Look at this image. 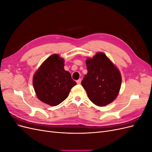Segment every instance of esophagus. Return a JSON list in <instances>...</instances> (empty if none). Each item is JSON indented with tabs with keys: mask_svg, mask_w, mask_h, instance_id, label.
Here are the masks:
<instances>
[{
	"mask_svg": "<svg viewBox=\"0 0 152 152\" xmlns=\"http://www.w3.org/2000/svg\"><path fill=\"white\" fill-rule=\"evenodd\" d=\"M77 83L78 84H80V83H81V79H79V80H77Z\"/></svg>",
	"mask_w": 152,
	"mask_h": 152,
	"instance_id": "1",
	"label": "esophagus"
}]
</instances>
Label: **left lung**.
I'll use <instances>...</instances> for the list:
<instances>
[{"mask_svg": "<svg viewBox=\"0 0 152 152\" xmlns=\"http://www.w3.org/2000/svg\"><path fill=\"white\" fill-rule=\"evenodd\" d=\"M87 73L81 84L94 104L103 107L113 102L120 91V72L103 53L86 60Z\"/></svg>", "mask_w": 152, "mask_h": 152, "instance_id": "8db88e82", "label": "left lung"}]
</instances>
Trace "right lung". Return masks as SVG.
<instances>
[{"mask_svg": "<svg viewBox=\"0 0 152 152\" xmlns=\"http://www.w3.org/2000/svg\"><path fill=\"white\" fill-rule=\"evenodd\" d=\"M64 59L54 54L40 65L33 78L34 88L37 98L44 103L56 106L67 98L77 84L70 73L64 69Z\"/></svg>", "mask_w": 152, "mask_h": 152, "instance_id": "add662e5", "label": "right lung"}]
</instances>
